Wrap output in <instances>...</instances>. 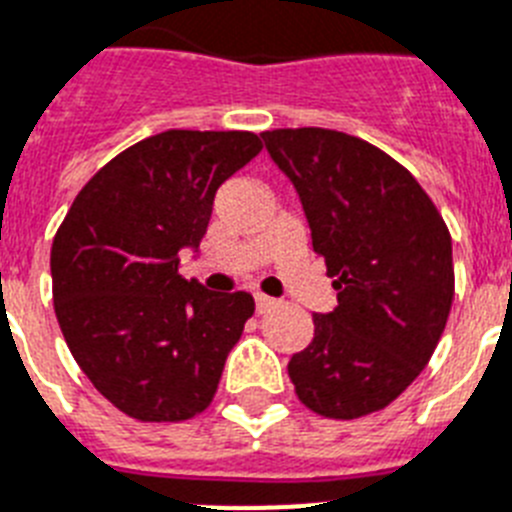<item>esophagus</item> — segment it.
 <instances>
[{
	"mask_svg": "<svg viewBox=\"0 0 512 512\" xmlns=\"http://www.w3.org/2000/svg\"><path fill=\"white\" fill-rule=\"evenodd\" d=\"M276 299H270V296H265V294H255V307H257V312H260V315H263V312H268V309H273L276 307Z\"/></svg>",
	"mask_w": 512,
	"mask_h": 512,
	"instance_id": "esophagus-1",
	"label": "esophagus"
}]
</instances>
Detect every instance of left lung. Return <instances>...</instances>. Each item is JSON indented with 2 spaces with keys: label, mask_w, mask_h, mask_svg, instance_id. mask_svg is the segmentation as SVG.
<instances>
[{
  "label": "left lung",
  "mask_w": 512,
  "mask_h": 512,
  "mask_svg": "<svg viewBox=\"0 0 512 512\" xmlns=\"http://www.w3.org/2000/svg\"><path fill=\"white\" fill-rule=\"evenodd\" d=\"M289 176L312 249L336 278L338 307L312 315L291 356L299 401L328 419L385 409L427 367L453 304V244L409 169L354 135L322 127L263 132Z\"/></svg>",
  "instance_id": "left-lung-1"
}]
</instances>
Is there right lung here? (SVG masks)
<instances>
[{"instance_id": "add662e5", "label": "right lung", "mask_w": 512, "mask_h": 512, "mask_svg": "<svg viewBox=\"0 0 512 512\" xmlns=\"http://www.w3.org/2000/svg\"><path fill=\"white\" fill-rule=\"evenodd\" d=\"M263 150L255 132L169 130L122 150L64 216L51 244L59 328L93 388L140 422H184L216 395L255 312L247 291L179 276L213 197Z\"/></svg>"}]
</instances>
